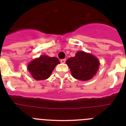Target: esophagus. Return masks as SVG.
Here are the masks:
<instances>
[{
	"label": "esophagus",
	"mask_w": 126,
	"mask_h": 126,
	"mask_svg": "<svg viewBox=\"0 0 126 126\" xmlns=\"http://www.w3.org/2000/svg\"><path fill=\"white\" fill-rule=\"evenodd\" d=\"M65 61H66V60H65V59H61V63H65Z\"/></svg>",
	"instance_id": "esophagus-1"
}]
</instances>
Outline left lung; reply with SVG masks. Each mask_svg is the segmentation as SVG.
<instances>
[{
  "mask_svg": "<svg viewBox=\"0 0 126 126\" xmlns=\"http://www.w3.org/2000/svg\"><path fill=\"white\" fill-rule=\"evenodd\" d=\"M66 64L74 78L81 81L92 79L100 65L97 58L82 51L78 52L74 57L69 58Z\"/></svg>",
  "mask_w": 126,
  "mask_h": 126,
  "instance_id": "1",
  "label": "left lung"
}]
</instances>
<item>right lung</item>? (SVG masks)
<instances>
[{"mask_svg":"<svg viewBox=\"0 0 126 126\" xmlns=\"http://www.w3.org/2000/svg\"><path fill=\"white\" fill-rule=\"evenodd\" d=\"M59 63L57 58L42 55L30 62L28 69L34 79L44 80L49 78L55 67Z\"/></svg>","mask_w":126,"mask_h":126,"instance_id":"obj_1","label":"right lung"}]
</instances>
